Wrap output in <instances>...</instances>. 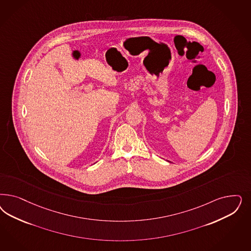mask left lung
Here are the masks:
<instances>
[{"label":"left lung","mask_w":251,"mask_h":251,"mask_svg":"<svg viewBox=\"0 0 251 251\" xmlns=\"http://www.w3.org/2000/svg\"><path fill=\"white\" fill-rule=\"evenodd\" d=\"M168 162H169V161H168Z\"/></svg>","instance_id":"1"}]
</instances>
